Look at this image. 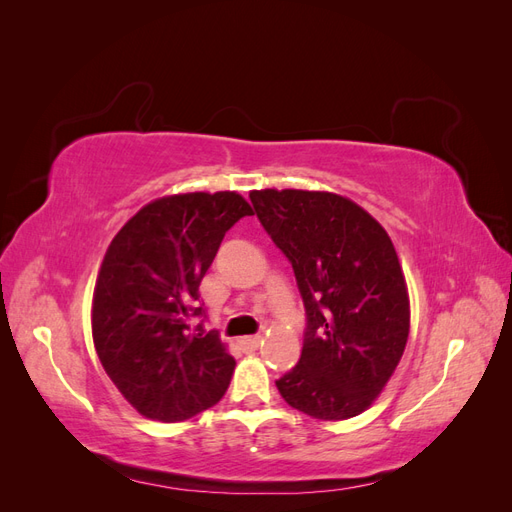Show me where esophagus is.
Returning a JSON list of instances; mask_svg holds the SVG:
<instances>
[{
	"label": "esophagus",
	"mask_w": 512,
	"mask_h": 512,
	"mask_svg": "<svg viewBox=\"0 0 512 512\" xmlns=\"http://www.w3.org/2000/svg\"><path fill=\"white\" fill-rule=\"evenodd\" d=\"M262 339L258 335H250V337H243L241 339V348L247 350V352H254L258 346H260Z\"/></svg>",
	"instance_id": "1"
}]
</instances>
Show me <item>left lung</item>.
<instances>
[{"mask_svg":"<svg viewBox=\"0 0 512 512\" xmlns=\"http://www.w3.org/2000/svg\"><path fill=\"white\" fill-rule=\"evenodd\" d=\"M250 200L305 305L301 359L275 380L277 391L320 421L361 414L393 376L410 333L408 288L389 235L331 192L260 190Z\"/></svg>","mask_w":512,"mask_h":512,"instance_id":"1","label":"left lung"}]
</instances>
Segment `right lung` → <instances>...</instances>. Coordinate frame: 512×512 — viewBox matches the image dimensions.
Masks as SVG:
<instances>
[{"mask_svg":"<svg viewBox=\"0 0 512 512\" xmlns=\"http://www.w3.org/2000/svg\"><path fill=\"white\" fill-rule=\"evenodd\" d=\"M254 215L235 192L164 196L111 241L98 273L91 331L108 378L162 423L188 421L224 397L235 359L203 320L198 286L226 232Z\"/></svg>","mask_w":512,"mask_h":512,"instance_id":"1","label":"right lung"}]
</instances>
